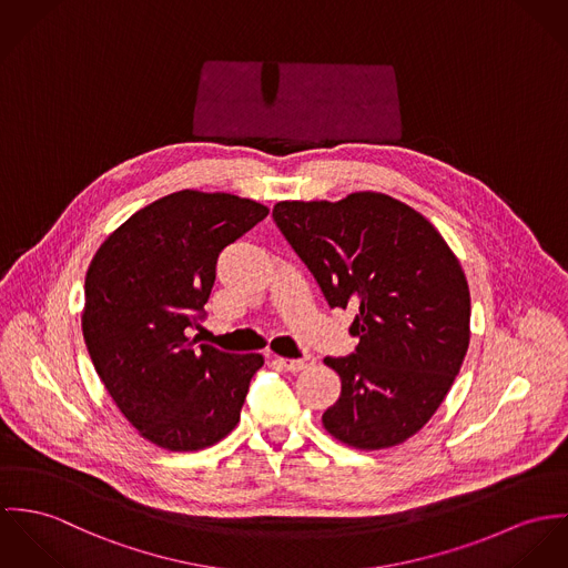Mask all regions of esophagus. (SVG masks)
<instances>
[{"label":"esophagus","mask_w":568,"mask_h":568,"mask_svg":"<svg viewBox=\"0 0 568 568\" xmlns=\"http://www.w3.org/2000/svg\"><path fill=\"white\" fill-rule=\"evenodd\" d=\"M285 371H290V373H301V371H307V368H312L315 364L314 355H305V357H301V359H287V357H278L276 359Z\"/></svg>","instance_id":"obj_1"}]
</instances>
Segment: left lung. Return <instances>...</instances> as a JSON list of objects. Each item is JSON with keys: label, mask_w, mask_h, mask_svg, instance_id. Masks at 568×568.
<instances>
[{"label": "left lung", "mask_w": 568, "mask_h": 568, "mask_svg": "<svg viewBox=\"0 0 568 568\" xmlns=\"http://www.w3.org/2000/svg\"><path fill=\"white\" fill-rule=\"evenodd\" d=\"M272 217L326 303L357 312L355 353L324 359L342 378L324 429L362 450L412 438L468 351L470 292L457 256L418 211L375 191L278 202Z\"/></svg>", "instance_id": "obj_1"}]
</instances>
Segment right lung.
Listing matches in <instances>:
<instances>
[{
    "label": "right lung",
    "instance_id": "add662e5",
    "mask_svg": "<svg viewBox=\"0 0 568 568\" xmlns=\"http://www.w3.org/2000/svg\"><path fill=\"white\" fill-rule=\"evenodd\" d=\"M267 213L231 193L176 191L130 215L87 270L91 362L128 423L161 448L200 450L240 423L263 357L187 333L206 315L217 256Z\"/></svg>",
    "mask_w": 568,
    "mask_h": 568
}]
</instances>
